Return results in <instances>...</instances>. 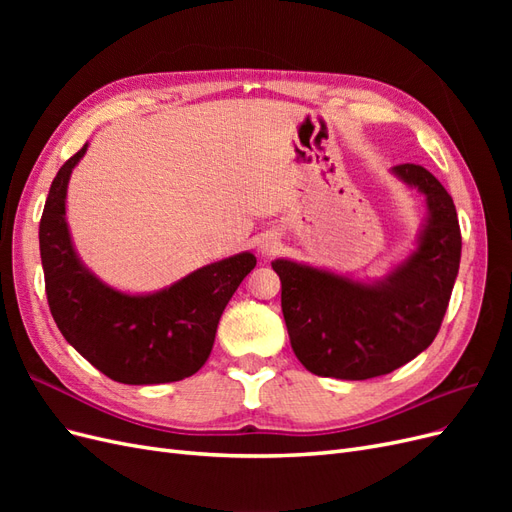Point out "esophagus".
Instances as JSON below:
<instances>
[{
    "mask_svg": "<svg viewBox=\"0 0 512 512\" xmlns=\"http://www.w3.org/2000/svg\"><path fill=\"white\" fill-rule=\"evenodd\" d=\"M277 245H280V243H277V241L271 239V237L262 239V241H260V252H262V254H273Z\"/></svg>",
    "mask_w": 512,
    "mask_h": 512,
    "instance_id": "esophagus-1",
    "label": "esophagus"
}]
</instances>
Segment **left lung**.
Listing matches in <instances>:
<instances>
[{
  "instance_id": "left-lung-1",
  "label": "left lung",
  "mask_w": 512,
  "mask_h": 512,
  "mask_svg": "<svg viewBox=\"0 0 512 512\" xmlns=\"http://www.w3.org/2000/svg\"><path fill=\"white\" fill-rule=\"evenodd\" d=\"M391 173L425 196L414 247L389 273H346L275 258L290 346L316 376L367 380L391 374L436 339L459 273L461 230L451 194L418 164Z\"/></svg>"
}]
</instances>
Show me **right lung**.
<instances>
[{
  "label": "right lung",
  "instance_id": "right-lung-1",
  "mask_svg": "<svg viewBox=\"0 0 512 512\" xmlns=\"http://www.w3.org/2000/svg\"><path fill=\"white\" fill-rule=\"evenodd\" d=\"M87 147L59 168L40 220L51 314L66 342L115 382L188 378L207 363L224 307L256 267V256H228L153 292H123L102 282L76 252L66 218L68 183Z\"/></svg>",
  "mask_w": 512,
  "mask_h": 512
}]
</instances>
